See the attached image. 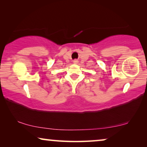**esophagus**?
I'll return each instance as SVG.
<instances>
[{
  "mask_svg": "<svg viewBox=\"0 0 147 147\" xmlns=\"http://www.w3.org/2000/svg\"><path fill=\"white\" fill-rule=\"evenodd\" d=\"M74 63H78V61L77 59L74 60Z\"/></svg>",
  "mask_w": 147,
  "mask_h": 147,
  "instance_id": "34e87169",
  "label": "esophagus"
}]
</instances>
